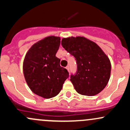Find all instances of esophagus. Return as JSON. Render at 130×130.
I'll return each mask as SVG.
<instances>
[{
  "instance_id": "esophagus-1",
  "label": "esophagus",
  "mask_w": 130,
  "mask_h": 130,
  "mask_svg": "<svg viewBox=\"0 0 130 130\" xmlns=\"http://www.w3.org/2000/svg\"><path fill=\"white\" fill-rule=\"evenodd\" d=\"M66 69H67V70L68 71H69V72H70V67H69V65H68V66H67V67H66Z\"/></svg>"
}]
</instances>
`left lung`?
<instances>
[{
    "label": "left lung",
    "mask_w": 130,
    "mask_h": 130,
    "mask_svg": "<svg viewBox=\"0 0 130 130\" xmlns=\"http://www.w3.org/2000/svg\"><path fill=\"white\" fill-rule=\"evenodd\" d=\"M61 45L75 57L77 65L70 81L78 93L93 96L105 88L109 81L111 63L97 44L82 37L64 38Z\"/></svg>",
    "instance_id": "8db88e82"
}]
</instances>
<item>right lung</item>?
Returning <instances> with one entry per match:
<instances>
[{
	"instance_id": "add662e5",
	"label": "right lung",
	"mask_w": 130,
	"mask_h": 130,
	"mask_svg": "<svg viewBox=\"0 0 130 130\" xmlns=\"http://www.w3.org/2000/svg\"><path fill=\"white\" fill-rule=\"evenodd\" d=\"M60 44V37H48L32 45L24 58L23 71L27 85L34 93L43 98L58 95L69 76L55 56Z\"/></svg>"
}]
</instances>
